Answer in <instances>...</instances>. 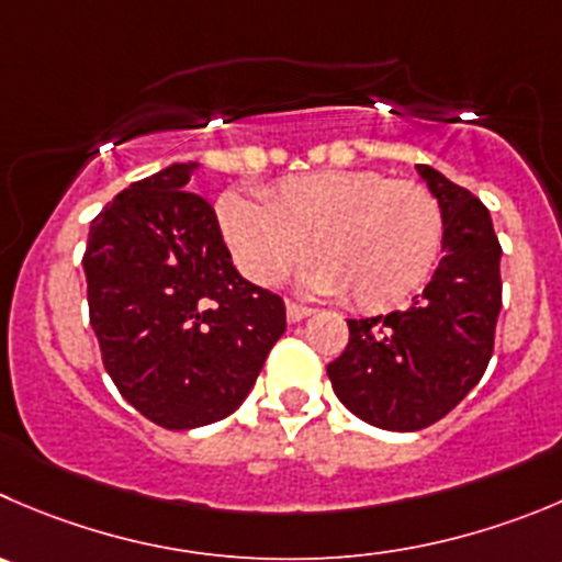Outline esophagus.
I'll list each match as a JSON object with an SVG mask.
<instances>
[{"label":"esophagus","mask_w":562,"mask_h":562,"mask_svg":"<svg viewBox=\"0 0 562 562\" xmlns=\"http://www.w3.org/2000/svg\"><path fill=\"white\" fill-rule=\"evenodd\" d=\"M308 314H312V308L308 306H301V303H286V319L290 323H301V319H306Z\"/></svg>","instance_id":"obj_1"}]
</instances>
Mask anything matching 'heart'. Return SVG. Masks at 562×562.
I'll return each mask as SVG.
<instances>
[{
  "label": "heart",
  "mask_w": 562,
  "mask_h": 562,
  "mask_svg": "<svg viewBox=\"0 0 562 562\" xmlns=\"http://www.w3.org/2000/svg\"><path fill=\"white\" fill-rule=\"evenodd\" d=\"M217 226L234 265L259 286L281 284L312 254L306 290L341 295L358 308L408 301L445 248V210L427 187L375 170H314L261 195L217 198Z\"/></svg>",
  "instance_id": "b5f03b06"
}]
</instances>
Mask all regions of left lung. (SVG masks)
<instances>
[{"label": "left lung", "instance_id": "left-lung-1", "mask_svg": "<svg viewBox=\"0 0 562 562\" xmlns=\"http://www.w3.org/2000/svg\"><path fill=\"white\" fill-rule=\"evenodd\" d=\"M416 170L445 210V256L408 308L347 319L350 341L328 364L347 411L397 432L432 425L477 386L502 308V248L488 210L430 165Z\"/></svg>", "mask_w": 562, "mask_h": 562}]
</instances>
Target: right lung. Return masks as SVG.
I'll return each mask as SVG.
<instances>
[{
	"label": "right lung",
	"instance_id": "right-lung-1",
	"mask_svg": "<svg viewBox=\"0 0 562 562\" xmlns=\"http://www.w3.org/2000/svg\"><path fill=\"white\" fill-rule=\"evenodd\" d=\"M198 168L168 165L117 192L82 259L104 370L168 430L234 414L286 330L284 301L234 270L215 210L187 190Z\"/></svg>",
	"mask_w": 562,
	"mask_h": 562
}]
</instances>
